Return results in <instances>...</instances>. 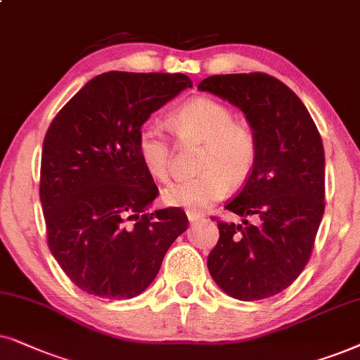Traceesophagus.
<instances>
[{
	"label": "esophagus",
	"instance_id": "obj_1",
	"mask_svg": "<svg viewBox=\"0 0 360 360\" xmlns=\"http://www.w3.org/2000/svg\"><path fill=\"white\" fill-rule=\"evenodd\" d=\"M186 215H188L189 222H198V220H200V219L204 217L202 214H199V212H194V210H188V212H186Z\"/></svg>",
	"mask_w": 360,
	"mask_h": 360
}]
</instances>
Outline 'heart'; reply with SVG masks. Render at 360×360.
<instances>
[{
    "label": "heart",
    "instance_id": "1",
    "mask_svg": "<svg viewBox=\"0 0 360 360\" xmlns=\"http://www.w3.org/2000/svg\"><path fill=\"white\" fill-rule=\"evenodd\" d=\"M169 124L183 141L202 143L200 174L167 186L162 199L172 207L204 210L229 193L230 183L243 184L257 161L255 135L245 123L233 120L232 110L215 100L198 97L181 105ZM136 151L153 179L166 183L171 176L172 148L158 124H145L138 133Z\"/></svg>",
    "mask_w": 360,
    "mask_h": 360
}]
</instances>
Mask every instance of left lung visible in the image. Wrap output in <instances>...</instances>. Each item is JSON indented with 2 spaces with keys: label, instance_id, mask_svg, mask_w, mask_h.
Here are the masks:
<instances>
[{
  "label": "left lung",
  "instance_id": "left-lung-1",
  "mask_svg": "<svg viewBox=\"0 0 360 360\" xmlns=\"http://www.w3.org/2000/svg\"><path fill=\"white\" fill-rule=\"evenodd\" d=\"M198 89L240 108L257 141L252 174L225 205L242 224L217 222L209 273L232 298H270L300 276L313 250L324 214L323 141L303 102L275 77L212 75Z\"/></svg>",
  "mask_w": 360,
  "mask_h": 360
}]
</instances>
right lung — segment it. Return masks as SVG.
<instances>
[{
    "label": "right lung",
    "instance_id": "1",
    "mask_svg": "<svg viewBox=\"0 0 360 360\" xmlns=\"http://www.w3.org/2000/svg\"><path fill=\"white\" fill-rule=\"evenodd\" d=\"M193 82L184 74L105 72L52 120L39 198L51 253L85 293L130 300L188 230L184 210L148 214L158 188L136 151L143 123Z\"/></svg>",
    "mask_w": 360,
    "mask_h": 360
}]
</instances>
